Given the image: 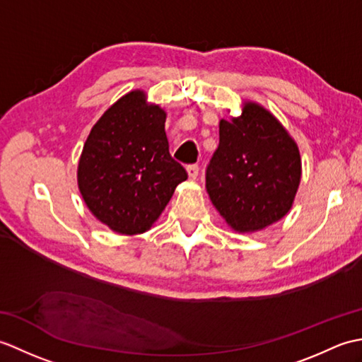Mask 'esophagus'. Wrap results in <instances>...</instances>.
I'll use <instances>...</instances> for the list:
<instances>
[{
  "label": "esophagus",
  "mask_w": 362,
  "mask_h": 362,
  "mask_svg": "<svg viewBox=\"0 0 362 362\" xmlns=\"http://www.w3.org/2000/svg\"><path fill=\"white\" fill-rule=\"evenodd\" d=\"M187 173H188L189 180H196L197 175H199V166L197 165H188L187 166Z\"/></svg>",
  "instance_id": "obj_1"
}]
</instances>
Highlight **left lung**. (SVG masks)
Here are the masks:
<instances>
[{"instance_id":"1","label":"left lung","mask_w":362,"mask_h":362,"mask_svg":"<svg viewBox=\"0 0 362 362\" xmlns=\"http://www.w3.org/2000/svg\"><path fill=\"white\" fill-rule=\"evenodd\" d=\"M300 179L297 143L264 107L247 101L240 117L219 121L205 187L235 232H258L286 216Z\"/></svg>"}]
</instances>
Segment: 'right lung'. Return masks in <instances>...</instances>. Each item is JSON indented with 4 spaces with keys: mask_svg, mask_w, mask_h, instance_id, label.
I'll list each match as a JSON object with an SVG mask.
<instances>
[{
    "mask_svg": "<svg viewBox=\"0 0 362 362\" xmlns=\"http://www.w3.org/2000/svg\"><path fill=\"white\" fill-rule=\"evenodd\" d=\"M166 112L129 91L104 112L81 153L78 185L93 216L121 235L144 233L187 171L169 153Z\"/></svg>",
    "mask_w": 362,
    "mask_h": 362,
    "instance_id": "right-lung-1",
    "label": "right lung"
}]
</instances>
